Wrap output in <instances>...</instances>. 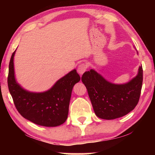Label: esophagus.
Segmentation results:
<instances>
[{
  "instance_id": "1",
  "label": "esophagus",
  "mask_w": 155,
  "mask_h": 155,
  "mask_svg": "<svg viewBox=\"0 0 155 155\" xmlns=\"http://www.w3.org/2000/svg\"><path fill=\"white\" fill-rule=\"evenodd\" d=\"M87 65L86 64H81L79 66H78V67L77 68V71L78 73H79L81 75L83 74L84 72L87 71Z\"/></svg>"
}]
</instances>
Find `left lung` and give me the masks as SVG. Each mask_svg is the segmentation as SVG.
Listing matches in <instances>:
<instances>
[{"instance_id": "1", "label": "left lung", "mask_w": 155, "mask_h": 155, "mask_svg": "<svg viewBox=\"0 0 155 155\" xmlns=\"http://www.w3.org/2000/svg\"><path fill=\"white\" fill-rule=\"evenodd\" d=\"M143 71L141 65L137 77L124 84L109 83L93 69L85 72L81 79L97 116L111 120L123 117L133 110L140 98Z\"/></svg>"}]
</instances>
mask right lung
<instances>
[{"label": "right lung", "instance_id": "obj_1", "mask_svg": "<svg viewBox=\"0 0 155 155\" xmlns=\"http://www.w3.org/2000/svg\"><path fill=\"white\" fill-rule=\"evenodd\" d=\"M13 52L9 62L8 87L15 107L26 119L44 127H57L67 119L69 103L74 85L80 76L73 70L59 79L50 90L41 93L25 91L15 78Z\"/></svg>", "mask_w": 155, "mask_h": 155}]
</instances>
